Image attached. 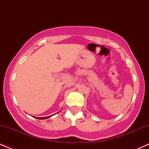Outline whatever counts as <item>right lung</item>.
Masks as SVG:
<instances>
[{
    "mask_svg": "<svg viewBox=\"0 0 149 149\" xmlns=\"http://www.w3.org/2000/svg\"><path fill=\"white\" fill-rule=\"evenodd\" d=\"M49 117H45V118H37L38 119H46V118H49Z\"/></svg>",
    "mask_w": 149,
    "mask_h": 149,
    "instance_id": "add662e5",
    "label": "right lung"
}]
</instances>
